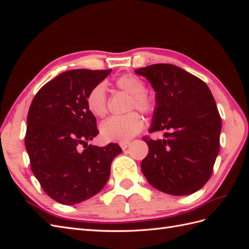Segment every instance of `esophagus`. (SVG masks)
Listing matches in <instances>:
<instances>
[{"mask_svg": "<svg viewBox=\"0 0 249 249\" xmlns=\"http://www.w3.org/2000/svg\"><path fill=\"white\" fill-rule=\"evenodd\" d=\"M119 145L123 149H126L127 146L130 145V141H124V142H119Z\"/></svg>", "mask_w": 249, "mask_h": 249, "instance_id": "1", "label": "esophagus"}]
</instances>
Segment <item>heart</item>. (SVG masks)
Wrapping results in <instances>:
<instances>
[{
    "label": "heart",
    "mask_w": 249,
    "mask_h": 249,
    "mask_svg": "<svg viewBox=\"0 0 249 249\" xmlns=\"http://www.w3.org/2000/svg\"><path fill=\"white\" fill-rule=\"evenodd\" d=\"M115 86L131 94L129 110L137 109L150 114L155 109V100L145 92V84L135 74H124L115 81ZM87 109L96 117H104L108 112V102L104 84H97L90 89L86 96ZM144 122L137 112L124 116L108 118L101 125L103 137L109 141H127L142 130Z\"/></svg>",
    "instance_id": "obj_1"
}]
</instances>
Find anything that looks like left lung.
I'll return each mask as SVG.
<instances>
[{
	"instance_id": "left-lung-1",
	"label": "left lung",
	"mask_w": 249,
	"mask_h": 249,
	"mask_svg": "<svg viewBox=\"0 0 249 249\" xmlns=\"http://www.w3.org/2000/svg\"><path fill=\"white\" fill-rule=\"evenodd\" d=\"M156 91L149 133L166 131L164 139L143 137L148 154L141 170L156 189L170 195L198 191L212 175L219 153L221 118L209 87L172 64L135 71Z\"/></svg>"
}]
</instances>
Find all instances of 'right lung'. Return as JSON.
<instances>
[{
  "label": "right lung",
  "mask_w": 249,
  "mask_h": 249,
  "mask_svg": "<svg viewBox=\"0 0 249 249\" xmlns=\"http://www.w3.org/2000/svg\"><path fill=\"white\" fill-rule=\"evenodd\" d=\"M111 71H64L43 85L30 106L25 145L31 169L43 191L62 205L99 193L113 159L123 152L117 143L104 147L87 143L99 130L86 96Z\"/></svg>",
  "instance_id": "right-lung-1"
}]
</instances>
